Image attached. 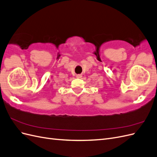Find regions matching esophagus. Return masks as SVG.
I'll return each instance as SVG.
<instances>
[{
	"label": "esophagus",
	"mask_w": 157,
	"mask_h": 157,
	"mask_svg": "<svg viewBox=\"0 0 157 157\" xmlns=\"http://www.w3.org/2000/svg\"><path fill=\"white\" fill-rule=\"evenodd\" d=\"M76 77H77L78 78H80L82 77V74H78L77 75H76Z\"/></svg>",
	"instance_id": "1"
}]
</instances>
